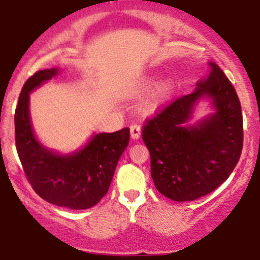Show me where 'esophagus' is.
<instances>
[{
    "instance_id": "34e87169",
    "label": "esophagus",
    "mask_w": 260,
    "mask_h": 260,
    "mask_svg": "<svg viewBox=\"0 0 260 260\" xmlns=\"http://www.w3.org/2000/svg\"><path fill=\"white\" fill-rule=\"evenodd\" d=\"M131 137H132V139H138L140 137V126L139 124H132L131 126Z\"/></svg>"
}]
</instances>
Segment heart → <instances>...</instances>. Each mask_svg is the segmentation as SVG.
Here are the masks:
<instances>
[{"label": "heart", "mask_w": 260, "mask_h": 260, "mask_svg": "<svg viewBox=\"0 0 260 260\" xmlns=\"http://www.w3.org/2000/svg\"><path fill=\"white\" fill-rule=\"evenodd\" d=\"M154 82H155V78H149L145 80L144 84H143L142 88L139 89V92L147 91L148 89L154 84ZM171 90H172V84L170 80H165V82L161 83V84L157 86L156 89H155V91L153 92V95H151V98L147 101V104L144 105L145 111L150 112V111H154L155 109H157V107H159L161 104L164 103V101L168 99Z\"/></svg>", "instance_id": "heart-1"}]
</instances>
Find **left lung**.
<instances>
[{
	"mask_svg": "<svg viewBox=\"0 0 260 260\" xmlns=\"http://www.w3.org/2000/svg\"><path fill=\"white\" fill-rule=\"evenodd\" d=\"M192 94L177 98L147 118L142 138L150 153L156 189L175 202L196 201L225 182L243 148V118L234 85L215 63ZM213 99L217 112L198 126L184 127L202 96Z\"/></svg>",
	"mask_w": 260,
	"mask_h": 260,
	"instance_id": "left-lung-1",
	"label": "left lung"
}]
</instances>
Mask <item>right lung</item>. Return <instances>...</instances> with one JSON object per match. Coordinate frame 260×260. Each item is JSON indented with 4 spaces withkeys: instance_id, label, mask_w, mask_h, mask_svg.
Listing matches in <instances>:
<instances>
[{
    "instance_id": "obj_1",
    "label": "right lung",
    "mask_w": 260,
    "mask_h": 260,
    "mask_svg": "<svg viewBox=\"0 0 260 260\" xmlns=\"http://www.w3.org/2000/svg\"><path fill=\"white\" fill-rule=\"evenodd\" d=\"M56 74V68L38 71L23 85L14 113L16 148L26 180L39 197L58 207L82 210L98 204L109 190L129 142V128L96 134L84 149L68 156L41 147L29 118V92Z\"/></svg>"
}]
</instances>
